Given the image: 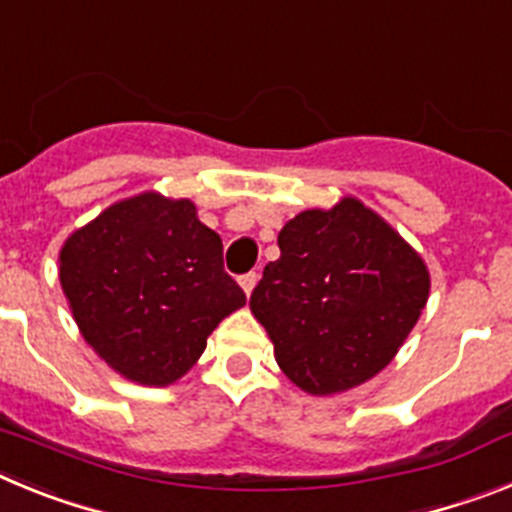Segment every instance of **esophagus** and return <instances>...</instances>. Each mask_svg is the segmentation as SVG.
I'll return each instance as SVG.
<instances>
[{
	"instance_id": "1",
	"label": "esophagus",
	"mask_w": 512,
	"mask_h": 512,
	"mask_svg": "<svg viewBox=\"0 0 512 512\" xmlns=\"http://www.w3.org/2000/svg\"><path fill=\"white\" fill-rule=\"evenodd\" d=\"M256 282H259V277H256L253 271H251V274H243V277L238 279V284H241V289H243V292H246V297L251 295L253 287H256Z\"/></svg>"
}]
</instances>
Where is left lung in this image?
<instances>
[{
  "mask_svg": "<svg viewBox=\"0 0 512 512\" xmlns=\"http://www.w3.org/2000/svg\"><path fill=\"white\" fill-rule=\"evenodd\" d=\"M279 256L251 295L279 369L302 392L341 395L377 377L418 323L423 256L356 197L312 207L279 230Z\"/></svg>",
  "mask_w": 512,
  "mask_h": 512,
  "instance_id": "obj_1",
  "label": "left lung"
}]
</instances>
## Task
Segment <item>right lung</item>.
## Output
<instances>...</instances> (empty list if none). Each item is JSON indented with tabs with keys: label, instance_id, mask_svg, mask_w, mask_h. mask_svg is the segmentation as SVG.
Here are the masks:
<instances>
[{
	"label": "right lung",
	"instance_id": "add662e5",
	"mask_svg": "<svg viewBox=\"0 0 512 512\" xmlns=\"http://www.w3.org/2000/svg\"><path fill=\"white\" fill-rule=\"evenodd\" d=\"M58 266L81 338L143 387L182 379L212 330L246 305L223 269L220 235L200 223L194 202L153 189L76 228Z\"/></svg>",
	"mask_w": 512,
	"mask_h": 512
}]
</instances>
